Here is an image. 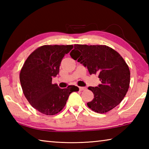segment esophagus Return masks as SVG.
I'll return each instance as SVG.
<instances>
[{"label":"esophagus","mask_w":149,"mask_h":149,"mask_svg":"<svg viewBox=\"0 0 149 149\" xmlns=\"http://www.w3.org/2000/svg\"><path fill=\"white\" fill-rule=\"evenodd\" d=\"M79 91H84V90L86 89V87H79Z\"/></svg>","instance_id":"esophagus-1"}]
</instances>
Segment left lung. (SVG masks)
Segmentation results:
<instances>
[{"mask_svg":"<svg viewBox=\"0 0 149 149\" xmlns=\"http://www.w3.org/2000/svg\"><path fill=\"white\" fill-rule=\"evenodd\" d=\"M70 56L87 67L90 74H99L101 81L98 87H88L94 94L88 107L103 114L120 104L129 89L130 71L118 52L106 45H74Z\"/></svg>","mask_w":149,"mask_h":149,"instance_id":"obj_1","label":"left lung"}]
</instances>
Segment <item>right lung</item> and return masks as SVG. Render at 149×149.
<instances>
[{
	"mask_svg": "<svg viewBox=\"0 0 149 149\" xmlns=\"http://www.w3.org/2000/svg\"><path fill=\"white\" fill-rule=\"evenodd\" d=\"M73 45H43L27 58L19 74L25 97L33 107L42 114L52 116L60 112L66 104L70 93L79 88L70 85L60 89L52 79L59 73L63 57Z\"/></svg>",
	"mask_w": 149,
	"mask_h": 149,
	"instance_id": "obj_1",
	"label": "right lung"
}]
</instances>
